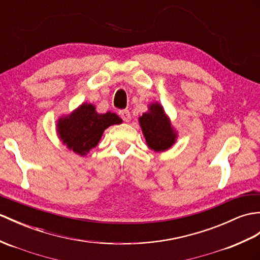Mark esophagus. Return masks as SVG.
Instances as JSON below:
<instances>
[{
	"mask_svg": "<svg viewBox=\"0 0 260 260\" xmlns=\"http://www.w3.org/2000/svg\"><path fill=\"white\" fill-rule=\"evenodd\" d=\"M118 115L120 116V118L124 120V122H129V120H131V113L127 110L119 111L118 112Z\"/></svg>",
	"mask_w": 260,
	"mask_h": 260,
	"instance_id": "obj_1",
	"label": "esophagus"
}]
</instances>
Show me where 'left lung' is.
I'll list each match as a JSON object with an SVG mask.
<instances>
[{"label":"left lung","mask_w":260,"mask_h":260,"mask_svg":"<svg viewBox=\"0 0 260 260\" xmlns=\"http://www.w3.org/2000/svg\"><path fill=\"white\" fill-rule=\"evenodd\" d=\"M140 123L147 145L156 152L166 150L174 144L176 135L159 104L150 105L149 112L143 114Z\"/></svg>","instance_id":"obj_1"}]
</instances>
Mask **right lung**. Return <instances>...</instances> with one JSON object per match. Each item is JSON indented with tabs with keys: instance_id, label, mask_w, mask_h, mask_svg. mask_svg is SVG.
<instances>
[{
	"instance_id": "add662e5",
	"label": "right lung",
	"mask_w": 260,
	"mask_h": 260,
	"mask_svg": "<svg viewBox=\"0 0 260 260\" xmlns=\"http://www.w3.org/2000/svg\"><path fill=\"white\" fill-rule=\"evenodd\" d=\"M120 123L115 113L98 114L92 104H83L70 116L59 119L57 131L69 148L84 155L98 145L108 126Z\"/></svg>"
}]
</instances>
